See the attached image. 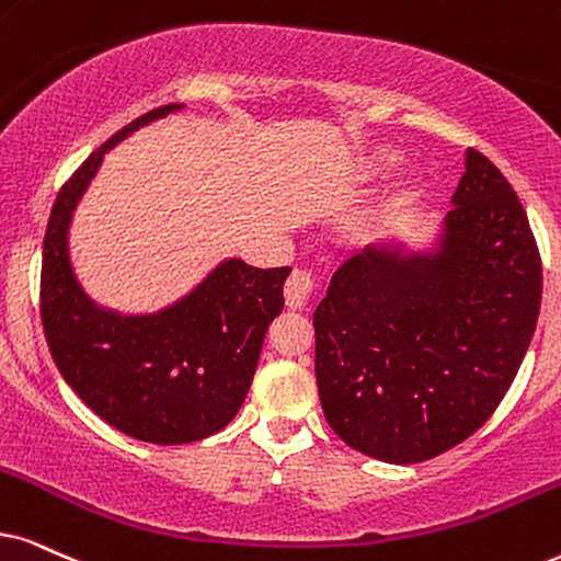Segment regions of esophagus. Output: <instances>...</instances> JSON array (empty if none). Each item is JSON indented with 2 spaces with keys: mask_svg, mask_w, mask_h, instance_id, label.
I'll list each match as a JSON object with an SVG mask.
<instances>
[{
  "mask_svg": "<svg viewBox=\"0 0 561 561\" xmlns=\"http://www.w3.org/2000/svg\"><path fill=\"white\" fill-rule=\"evenodd\" d=\"M313 289H316V276L310 272H305V268H295L285 285L287 308H293V310L302 308V305L308 302V297L313 295Z\"/></svg>",
  "mask_w": 561,
  "mask_h": 561,
  "instance_id": "obj_1",
  "label": "esophagus"
}]
</instances>
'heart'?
Instances as JSON below:
<instances>
[{"label": "heart", "instance_id": "b5f03b06", "mask_svg": "<svg viewBox=\"0 0 561 561\" xmlns=\"http://www.w3.org/2000/svg\"><path fill=\"white\" fill-rule=\"evenodd\" d=\"M396 154L391 150H375L373 154H367L363 168H359V175L363 179H375V175H382L386 170H391L396 165Z\"/></svg>", "mask_w": 561, "mask_h": 561}]
</instances>
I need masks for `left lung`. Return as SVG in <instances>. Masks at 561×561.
Wrapping results in <instances>:
<instances>
[{"label":"left lung","instance_id":"8db88e82","mask_svg":"<svg viewBox=\"0 0 561 561\" xmlns=\"http://www.w3.org/2000/svg\"><path fill=\"white\" fill-rule=\"evenodd\" d=\"M541 308V256L497 165L466 152L435 251L367 245L313 313L325 422L354 450L420 463L471 437L513 386Z\"/></svg>","mask_w":561,"mask_h":561}]
</instances>
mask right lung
Returning a JSON list of instances; mask_svg holds the SVG:
<instances>
[{
	"instance_id": "add662e5",
	"label": "right lung",
	"mask_w": 561,
	"mask_h": 561,
	"mask_svg": "<svg viewBox=\"0 0 561 561\" xmlns=\"http://www.w3.org/2000/svg\"><path fill=\"white\" fill-rule=\"evenodd\" d=\"M181 108L145 113L75 170L48 217L41 266V321L64 380L111 427L154 445L196 443L232 422L293 272L228 259L179 302L147 316H122L84 295L69 261L77 204L111 147Z\"/></svg>"
}]
</instances>
